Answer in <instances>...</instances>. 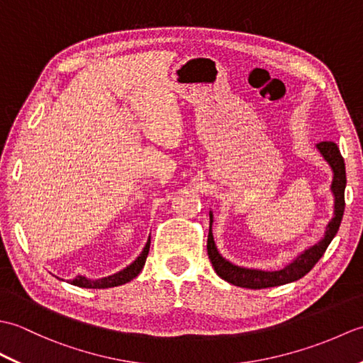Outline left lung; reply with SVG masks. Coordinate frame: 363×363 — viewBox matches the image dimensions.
<instances>
[{"instance_id": "left-lung-1", "label": "left lung", "mask_w": 363, "mask_h": 363, "mask_svg": "<svg viewBox=\"0 0 363 363\" xmlns=\"http://www.w3.org/2000/svg\"><path fill=\"white\" fill-rule=\"evenodd\" d=\"M320 154L325 159L330 169H333V182H330V191L334 196V217L329 220L325 235L321 237L315 245L306 248L303 252L293 259L290 264L285 265L281 269H273V272H265V269L257 268H245L234 265L220 254L217 250V245L213 240L212 234V225H213V213L209 212V235H207V254L212 262V267L221 279L226 282L237 285V287L243 289H267V287H277V285H284L289 282H295L301 277L306 276L315 264L321 259L325 254L329 243L333 242L338 228L343 218L345 212V187H346V169H345V160L340 154V150L337 148L334 142H320L315 145Z\"/></svg>"}]
</instances>
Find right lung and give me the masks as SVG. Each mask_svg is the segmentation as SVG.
Instances as JSON below:
<instances>
[{
  "label": "right lung",
  "instance_id": "obj_1",
  "mask_svg": "<svg viewBox=\"0 0 363 363\" xmlns=\"http://www.w3.org/2000/svg\"><path fill=\"white\" fill-rule=\"evenodd\" d=\"M150 243H151V237H148V242H146L142 252L138 254V257L133 262V264H129L126 268H123L121 272L101 277V279H90V277H86V276H76L73 281H70V284L78 285V287H84V289H109V287H117V285H123L129 281H133L134 277L142 272L146 257H148V252H150Z\"/></svg>",
  "mask_w": 363,
  "mask_h": 363
}]
</instances>
